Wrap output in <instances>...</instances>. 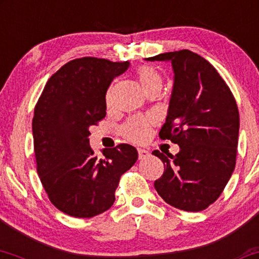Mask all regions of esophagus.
<instances>
[{
  "mask_svg": "<svg viewBox=\"0 0 259 259\" xmlns=\"http://www.w3.org/2000/svg\"><path fill=\"white\" fill-rule=\"evenodd\" d=\"M137 153H139V159L142 160V159H146L147 156H149V152L146 149H142V148H139L137 149Z\"/></svg>",
  "mask_w": 259,
  "mask_h": 259,
  "instance_id": "34e87169",
  "label": "esophagus"
}]
</instances>
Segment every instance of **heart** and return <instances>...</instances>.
<instances>
[{"mask_svg": "<svg viewBox=\"0 0 259 259\" xmlns=\"http://www.w3.org/2000/svg\"><path fill=\"white\" fill-rule=\"evenodd\" d=\"M139 82L142 87L145 93H149L152 91H160L162 87V76L156 68L153 65L143 64L139 67L136 71ZM106 103L111 105L112 103V90L107 91L106 93ZM150 127H152V120L146 117H133L124 124L122 127V135L126 140L132 141L135 143H142L147 141L150 134Z\"/></svg>", "mask_w": 259, "mask_h": 259, "instance_id": "b5f03b06", "label": "heart"}]
</instances>
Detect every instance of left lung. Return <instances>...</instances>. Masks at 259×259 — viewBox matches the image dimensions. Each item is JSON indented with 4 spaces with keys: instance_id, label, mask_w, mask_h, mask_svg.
<instances>
[{
    "instance_id": "8db88e82",
    "label": "left lung",
    "mask_w": 259,
    "mask_h": 259,
    "mask_svg": "<svg viewBox=\"0 0 259 259\" xmlns=\"http://www.w3.org/2000/svg\"><path fill=\"white\" fill-rule=\"evenodd\" d=\"M147 60L172 63L175 84L159 137L181 148L175 156L154 150L163 162V173L154 188L172 207L204 210L220 197L234 171L237 101L218 70L195 52H165Z\"/></svg>"
}]
</instances>
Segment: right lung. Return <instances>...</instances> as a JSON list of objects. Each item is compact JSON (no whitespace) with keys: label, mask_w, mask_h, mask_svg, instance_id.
<instances>
[{"label":"right lung","mask_w":259,"mask_h":259,"mask_svg":"<svg viewBox=\"0 0 259 259\" xmlns=\"http://www.w3.org/2000/svg\"><path fill=\"white\" fill-rule=\"evenodd\" d=\"M129 62L75 58L49 78L32 120L37 172L48 197L73 218H93L112 207L120 176L137 160L135 147L122 143L98 158L90 126L106 116L105 94Z\"/></svg>","instance_id":"obj_1"}]
</instances>
